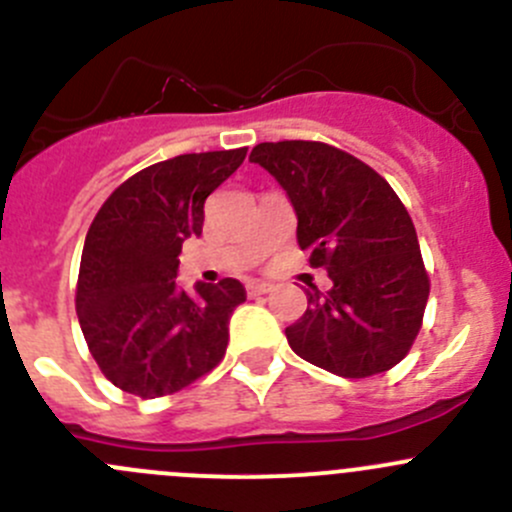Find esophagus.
Listing matches in <instances>:
<instances>
[{"instance_id": "1", "label": "esophagus", "mask_w": 512, "mask_h": 512, "mask_svg": "<svg viewBox=\"0 0 512 512\" xmlns=\"http://www.w3.org/2000/svg\"><path fill=\"white\" fill-rule=\"evenodd\" d=\"M267 292H272L270 282H257V280L247 282V294H250V297H262V294Z\"/></svg>"}]
</instances>
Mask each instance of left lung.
Instances as JSON below:
<instances>
[{
    "label": "left lung",
    "mask_w": 512,
    "mask_h": 512,
    "mask_svg": "<svg viewBox=\"0 0 512 512\" xmlns=\"http://www.w3.org/2000/svg\"><path fill=\"white\" fill-rule=\"evenodd\" d=\"M250 160L287 193L309 265L332 277L329 292H307V312L285 329L292 352L347 379L389 371L409 354L428 302L416 227L399 195L327 143H260Z\"/></svg>",
    "instance_id": "obj_1"
}]
</instances>
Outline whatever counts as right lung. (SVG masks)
<instances>
[{
  "label": "right lung",
  "instance_id": "1",
  "mask_svg": "<svg viewBox=\"0 0 512 512\" xmlns=\"http://www.w3.org/2000/svg\"><path fill=\"white\" fill-rule=\"evenodd\" d=\"M245 153L160 160L118 185L96 213L81 252L76 314L91 356L118 389L141 399L175 394L225 356L245 287L225 277L188 294L175 277L183 242L203 235L205 198Z\"/></svg>",
  "mask_w": 512,
  "mask_h": 512
}]
</instances>
